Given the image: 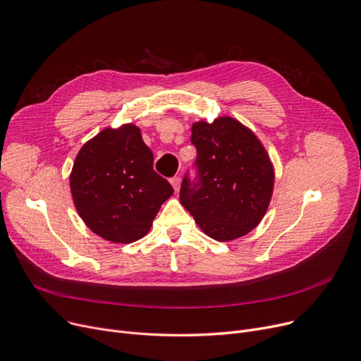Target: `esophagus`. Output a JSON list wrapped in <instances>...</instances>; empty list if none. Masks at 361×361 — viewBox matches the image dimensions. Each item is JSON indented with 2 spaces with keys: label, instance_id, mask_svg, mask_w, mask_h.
Wrapping results in <instances>:
<instances>
[{
  "label": "esophagus",
  "instance_id": "obj_1",
  "mask_svg": "<svg viewBox=\"0 0 361 361\" xmlns=\"http://www.w3.org/2000/svg\"><path fill=\"white\" fill-rule=\"evenodd\" d=\"M171 183H172V186H173V189H175V192H179V188H180V178H179V176L172 178V179H171Z\"/></svg>",
  "mask_w": 361,
  "mask_h": 361
}]
</instances>
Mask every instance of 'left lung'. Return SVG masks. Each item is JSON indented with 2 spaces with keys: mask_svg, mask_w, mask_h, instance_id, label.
I'll list each match as a JSON object with an SVG mask.
<instances>
[{
  "mask_svg": "<svg viewBox=\"0 0 361 361\" xmlns=\"http://www.w3.org/2000/svg\"><path fill=\"white\" fill-rule=\"evenodd\" d=\"M197 176L185 175L180 204L207 236L242 238L265 216L274 189V167L264 145L230 116L192 125Z\"/></svg>",
  "mask_w": 361,
  "mask_h": 361,
  "instance_id": "left-lung-1",
  "label": "left lung"
}]
</instances>
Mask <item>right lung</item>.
<instances>
[{
  "label": "right lung",
  "instance_id": "add662e5",
  "mask_svg": "<svg viewBox=\"0 0 361 361\" xmlns=\"http://www.w3.org/2000/svg\"><path fill=\"white\" fill-rule=\"evenodd\" d=\"M138 126L106 128L78 152L70 186L77 213L100 238L131 243L153 226L173 188L154 172Z\"/></svg>",
  "mask_w": 361,
  "mask_h": 361
}]
</instances>
